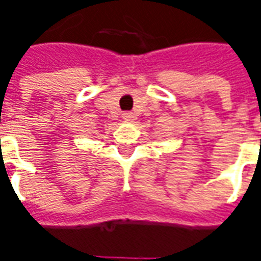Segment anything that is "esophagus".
<instances>
[{"instance_id": "esophagus-1", "label": "esophagus", "mask_w": 261, "mask_h": 261, "mask_svg": "<svg viewBox=\"0 0 261 261\" xmlns=\"http://www.w3.org/2000/svg\"><path fill=\"white\" fill-rule=\"evenodd\" d=\"M123 119L127 120V121H131V120L134 119V114L131 113V112H125V113H123Z\"/></svg>"}]
</instances>
